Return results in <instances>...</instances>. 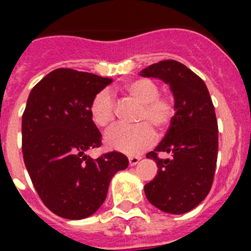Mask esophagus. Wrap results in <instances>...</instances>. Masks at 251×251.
<instances>
[{"mask_svg": "<svg viewBox=\"0 0 251 251\" xmlns=\"http://www.w3.org/2000/svg\"><path fill=\"white\" fill-rule=\"evenodd\" d=\"M139 160H141V157H139V156H130L129 157V164L130 165H137L138 163H139Z\"/></svg>", "mask_w": 251, "mask_h": 251, "instance_id": "esophagus-1", "label": "esophagus"}]
</instances>
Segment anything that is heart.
<instances>
[{"label": "heart", "mask_w": 251, "mask_h": 251, "mask_svg": "<svg viewBox=\"0 0 251 251\" xmlns=\"http://www.w3.org/2000/svg\"><path fill=\"white\" fill-rule=\"evenodd\" d=\"M126 94L141 104L137 126L116 125L105 133L104 141L108 149L137 155L155 143L156 134L169 127L176 114L175 100L168 95H160L156 82L149 78H138L125 86ZM116 102L108 90L99 91L90 102V116L99 127L109 126L114 120Z\"/></svg>", "instance_id": "1"}]
</instances>
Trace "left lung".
Wrapping results in <instances>:
<instances>
[{"instance_id": "1", "label": "left lung", "mask_w": 251, "mask_h": 251, "mask_svg": "<svg viewBox=\"0 0 251 251\" xmlns=\"http://www.w3.org/2000/svg\"><path fill=\"white\" fill-rule=\"evenodd\" d=\"M171 87L176 114L165 137L147 153L157 164V175L145 185L151 204L167 214H185L210 193L218 160V121L210 92L195 73L178 61L165 60L141 72ZM159 152L171 153L160 159Z\"/></svg>"}]
</instances>
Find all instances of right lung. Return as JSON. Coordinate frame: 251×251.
Wrapping results in <instances>:
<instances>
[{
	"label": "right lung",
	"mask_w": 251,
	"mask_h": 251,
	"mask_svg": "<svg viewBox=\"0 0 251 251\" xmlns=\"http://www.w3.org/2000/svg\"><path fill=\"white\" fill-rule=\"evenodd\" d=\"M110 78L56 69L33 87L22 116V152L33 186L53 214L70 220L91 216L106 198L112 177L129 165L113 151L98 159L86 151L101 146L90 102Z\"/></svg>",
	"instance_id": "1"
}]
</instances>
